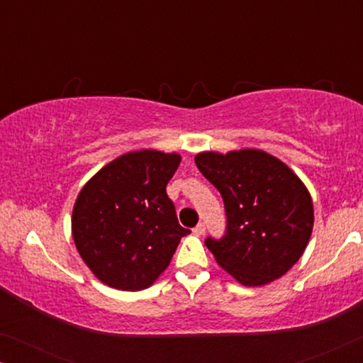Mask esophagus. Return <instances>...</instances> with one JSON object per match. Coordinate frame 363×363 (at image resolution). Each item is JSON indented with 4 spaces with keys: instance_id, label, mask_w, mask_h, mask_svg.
Here are the masks:
<instances>
[{
    "instance_id": "obj_1",
    "label": "esophagus",
    "mask_w": 363,
    "mask_h": 363,
    "mask_svg": "<svg viewBox=\"0 0 363 363\" xmlns=\"http://www.w3.org/2000/svg\"><path fill=\"white\" fill-rule=\"evenodd\" d=\"M205 231H206V228H205V225H203V223H198V225L193 228V233H195L196 236L205 235Z\"/></svg>"
}]
</instances>
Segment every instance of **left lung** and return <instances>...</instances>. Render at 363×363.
<instances>
[{
	"label": "left lung",
	"mask_w": 363,
	"mask_h": 363,
	"mask_svg": "<svg viewBox=\"0 0 363 363\" xmlns=\"http://www.w3.org/2000/svg\"><path fill=\"white\" fill-rule=\"evenodd\" d=\"M198 170L221 193L226 233L205 245L242 286H264L299 261L314 226V208L301 178L269 153L203 152Z\"/></svg>",
	"instance_id": "1"
}]
</instances>
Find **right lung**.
Segmentation results:
<instances>
[{"label": "right lung", "mask_w": 363, "mask_h": 363, "mask_svg": "<svg viewBox=\"0 0 363 363\" xmlns=\"http://www.w3.org/2000/svg\"><path fill=\"white\" fill-rule=\"evenodd\" d=\"M182 157L130 152L107 163L79 193L72 238L97 279L121 291H142L170 264L190 230L178 223L167 183Z\"/></svg>", "instance_id": "1"}]
</instances>
